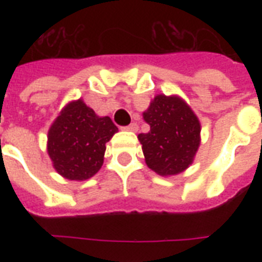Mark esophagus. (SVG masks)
<instances>
[{"mask_svg": "<svg viewBox=\"0 0 262 262\" xmlns=\"http://www.w3.org/2000/svg\"><path fill=\"white\" fill-rule=\"evenodd\" d=\"M122 130L126 132H137L139 130V126H137V123H130V125H127V126H122Z\"/></svg>", "mask_w": 262, "mask_h": 262, "instance_id": "obj_1", "label": "esophagus"}]
</instances>
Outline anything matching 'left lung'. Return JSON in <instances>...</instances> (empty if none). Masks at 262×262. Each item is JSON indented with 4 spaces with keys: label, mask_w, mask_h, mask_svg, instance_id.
<instances>
[{
    "label": "left lung",
    "mask_w": 262,
    "mask_h": 262,
    "mask_svg": "<svg viewBox=\"0 0 262 262\" xmlns=\"http://www.w3.org/2000/svg\"><path fill=\"white\" fill-rule=\"evenodd\" d=\"M143 117L151 127L139 135L148 167L162 177L185 171L194 160L201 132L189 104L177 95H158Z\"/></svg>",
    "instance_id": "1"
}]
</instances>
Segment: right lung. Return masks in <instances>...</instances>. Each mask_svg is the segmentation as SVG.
I'll list each match as a JSON object with an SVG mask.
<instances>
[{"mask_svg": "<svg viewBox=\"0 0 262 262\" xmlns=\"http://www.w3.org/2000/svg\"><path fill=\"white\" fill-rule=\"evenodd\" d=\"M117 132L110 117H98L81 99L68 103L47 136L53 167L71 181L94 177L102 167L106 143Z\"/></svg>", "mask_w": 262, "mask_h": 262, "instance_id": "add662e5", "label": "right lung"}]
</instances>
